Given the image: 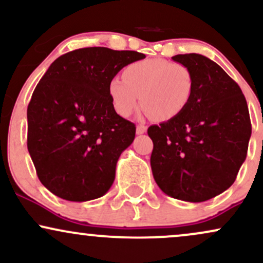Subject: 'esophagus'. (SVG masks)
I'll return each instance as SVG.
<instances>
[{"instance_id": "obj_1", "label": "esophagus", "mask_w": 263, "mask_h": 263, "mask_svg": "<svg viewBox=\"0 0 263 263\" xmlns=\"http://www.w3.org/2000/svg\"><path fill=\"white\" fill-rule=\"evenodd\" d=\"M136 131H137V135H143V134H146L147 127L144 125H138L137 126V129H136Z\"/></svg>"}]
</instances>
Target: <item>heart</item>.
Returning <instances> with one entry per match:
<instances>
[{
	"label": "heart",
	"mask_w": 263,
	"mask_h": 263,
	"mask_svg": "<svg viewBox=\"0 0 263 263\" xmlns=\"http://www.w3.org/2000/svg\"><path fill=\"white\" fill-rule=\"evenodd\" d=\"M115 77L107 86L117 114L128 117L140 105L157 121H168L182 114L194 91V77L188 66L164 59L135 62Z\"/></svg>",
	"instance_id": "1"
}]
</instances>
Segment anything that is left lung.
<instances>
[{
  "instance_id": "left-lung-1",
  "label": "left lung",
  "mask_w": 263,
  "mask_h": 263,
  "mask_svg": "<svg viewBox=\"0 0 263 263\" xmlns=\"http://www.w3.org/2000/svg\"><path fill=\"white\" fill-rule=\"evenodd\" d=\"M188 66L194 91L174 119L153 125L151 168L157 185L179 200L201 203L232 185L251 137L247 102L221 66L201 54H178Z\"/></svg>"
}]
</instances>
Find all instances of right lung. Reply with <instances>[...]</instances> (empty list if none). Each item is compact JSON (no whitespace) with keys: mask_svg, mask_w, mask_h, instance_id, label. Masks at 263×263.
Returning a JSON list of instances; mask_svg holds the SVG:
<instances>
[{"mask_svg":"<svg viewBox=\"0 0 263 263\" xmlns=\"http://www.w3.org/2000/svg\"><path fill=\"white\" fill-rule=\"evenodd\" d=\"M146 58L134 50L77 49L50 64L27 108V147L41 183L57 197L105 195L136 126L117 115L107 86L123 66Z\"/></svg>","mask_w":263,"mask_h":263,"instance_id":"obj_1","label":"right lung"}]
</instances>
